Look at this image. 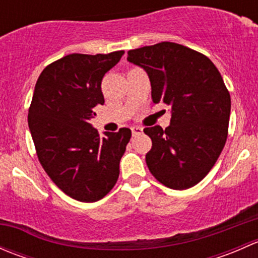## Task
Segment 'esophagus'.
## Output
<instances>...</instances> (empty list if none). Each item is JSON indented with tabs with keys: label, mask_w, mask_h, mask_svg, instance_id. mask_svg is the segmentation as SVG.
<instances>
[{
	"label": "esophagus",
	"mask_w": 258,
	"mask_h": 258,
	"mask_svg": "<svg viewBox=\"0 0 258 258\" xmlns=\"http://www.w3.org/2000/svg\"><path fill=\"white\" fill-rule=\"evenodd\" d=\"M131 131H132V136H139V135L142 134V128L141 127H131Z\"/></svg>",
	"instance_id": "1"
}]
</instances>
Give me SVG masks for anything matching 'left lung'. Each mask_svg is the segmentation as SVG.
<instances>
[{"label":"left lung","instance_id":"1","mask_svg":"<svg viewBox=\"0 0 258 258\" xmlns=\"http://www.w3.org/2000/svg\"><path fill=\"white\" fill-rule=\"evenodd\" d=\"M127 59L147 72L153 103L171 106L170 126L144 130L152 140L148 170L172 189L195 186L227 140L231 97L222 76L209 57L175 42L130 49Z\"/></svg>","mask_w":258,"mask_h":258}]
</instances>
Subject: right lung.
<instances>
[{"mask_svg": "<svg viewBox=\"0 0 258 258\" xmlns=\"http://www.w3.org/2000/svg\"><path fill=\"white\" fill-rule=\"evenodd\" d=\"M124 51L72 53L48 64L38 77L28 127L43 170L67 196L81 202L103 199L116 184L131 130L100 137L90 119L103 105L101 82Z\"/></svg>", "mask_w": 258, "mask_h": 258, "instance_id": "obj_1", "label": "right lung"}]
</instances>
